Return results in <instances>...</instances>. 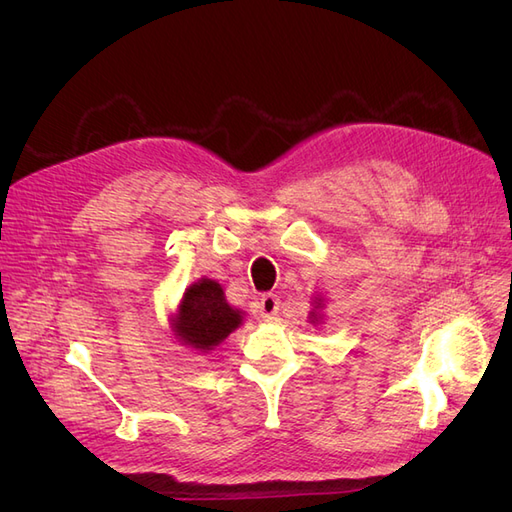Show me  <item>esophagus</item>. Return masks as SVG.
Segmentation results:
<instances>
[{
  "label": "esophagus",
  "mask_w": 512,
  "mask_h": 512,
  "mask_svg": "<svg viewBox=\"0 0 512 512\" xmlns=\"http://www.w3.org/2000/svg\"><path fill=\"white\" fill-rule=\"evenodd\" d=\"M258 309H260L262 320H273L277 316V312H280V297L271 292L265 294V297H262L258 303Z\"/></svg>",
  "instance_id": "34e87169"
}]
</instances>
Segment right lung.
<instances>
[{"label":"right lung","mask_w":512,"mask_h":512,"mask_svg":"<svg viewBox=\"0 0 512 512\" xmlns=\"http://www.w3.org/2000/svg\"><path fill=\"white\" fill-rule=\"evenodd\" d=\"M241 324V312L232 309L218 282L200 280L183 294L177 316V335L198 350L218 346Z\"/></svg>","instance_id":"add662e5"}]
</instances>
